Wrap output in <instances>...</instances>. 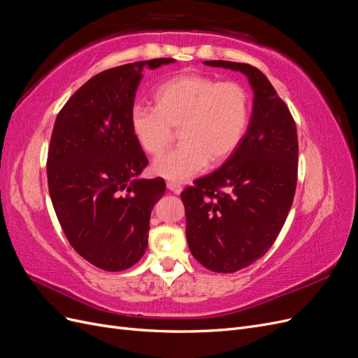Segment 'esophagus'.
<instances>
[{"instance_id": "1", "label": "esophagus", "mask_w": 358, "mask_h": 358, "mask_svg": "<svg viewBox=\"0 0 358 358\" xmlns=\"http://www.w3.org/2000/svg\"><path fill=\"white\" fill-rule=\"evenodd\" d=\"M167 188H169V191L175 192V194H180L182 192V187L179 185V183H176V182H167Z\"/></svg>"}]
</instances>
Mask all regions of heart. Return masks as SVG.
<instances>
[{"mask_svg":"<svg viewBox=\"0 0 358 358\" xmlns=\"http://www.w3.org/2000/svg\"><path fill=\"white\" fill-rule=\"evenodd\" d=\"M155 109L134 106L129 128L138 146L158 155L179 131L180 145L158 157L152 171L170 182L194 178L212 164L229 159L241 145L249 121V99L243 86L206 76L182 74L159 85Z\"/></svg>","mask_w":358,"mask_h":358,"instance_id":"1","label":"heart"}]
</instances>
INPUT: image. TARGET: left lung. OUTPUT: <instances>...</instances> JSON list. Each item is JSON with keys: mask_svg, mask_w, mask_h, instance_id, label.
Returning <instances> with one entry per match:
<instances>
[{"mask_svg": "<svg viewBox=\"0 0 358 358\" xmlns=\"http://www.w3.org/2000/svg\"><path fill=\"white\" fill-rule=\"evenodd\" d=\"M203 64L243 73L254 92L241 145L218 170L180 194L191 254L212 272L233 273L262 258L284 227L297 185V129L258 69L231 61Z\"/></svg>", "mask_w": 358, "mask_h": 358, "instance_id": "8db88e82", "label": "left lung"}]
</instances>
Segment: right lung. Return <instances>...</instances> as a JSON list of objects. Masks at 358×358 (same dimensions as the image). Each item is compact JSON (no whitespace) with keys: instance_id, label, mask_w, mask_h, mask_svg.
<instances>
[{"instance_id":"obj_1","label":"right lung","mask_w":358,"mask_h":358,"mask_svg":"<svg viewBox=\"0 0 358 358\" xmlns=\"http://www.w3.org/2000/svg\"><path fill=\"white\" fill-rule=\"evenodd\" d=\"M173 58L125 64L94 76L62 107L48 154L53 209L74 251L107 272L134 266L148 248L149 220L164 196L161 178L140 179L148 166L129 128L143 67Z\"/></svg>"}]
</instances>
